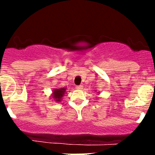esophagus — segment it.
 Wrapping results in <instances>:
<instances>
[{"label": "esophagus", "mask_w": 155, "mask_h": 155, "mask_svg": "<svg viewBox=\"0 0 155 155\" xmlns=\"http://www.w3.org/2000/svg\"><path fill=\"white\" fill-rule=\"evenodd\" d=\"M76 88L79 89V90H82L83 86H82V85H77V86H76Z\"/></svg>", "instance_id": "esophagus-1"}]
</instances>
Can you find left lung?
I'll list each match as a JSON object with an SVG mask.
<instances>
[{
	"mask_svg": "<svg viewBox=\"0 0 155 155\" xmlns=\"http://www.w3.org/2000/svg\"><path fill=\"white\" fill-rule=\"evenodd\" d=\"M100 93V92H97V94H99Z\"/></svg>",
	"mask_w": 155,
	"mask_h": 155,
	"instance_id": "1",
	"label": "left lung"
}]
</instances>
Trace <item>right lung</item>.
I'll return each mask as SVG.
<instances>
[{"label": "right lung", "mask_w": 155, "mask_h": 155, "mask_svg": "<svg viewBox=\"0 0 155 155\" xmlns=\"http://www.w3.org/2000/svg\"><path fill=\"white\" fill-rule=\"evenodd\" d=\"M66 93V87H58V88H54V90L52 91V93H51V96H50V99H52V101L59 103L62 101L63 97L64 96Z\"/></svg>", "instance_id": "1"}]
</instances>
